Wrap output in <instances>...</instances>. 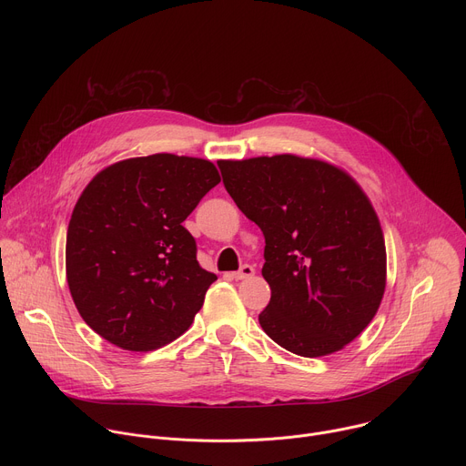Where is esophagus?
<instances>
[{
    "instance_id": "1",
    "label": "esophagus",
    "mask_w": 466,
    "mask_h": 466,
    "mask_svg": "<svg viewBox=\"0 0 466 466\" xmlns=\"http://www.w3.org/2000/svg\"><path fill=\"white\" fill-rule=\"evenodd\" d=\"M254 273H256V271H254V268H252V265L245 263V265H241V268H239V271L232 273V279H236V280H245V279H250V277H252Z\"/></svg>"
}]
</instances>
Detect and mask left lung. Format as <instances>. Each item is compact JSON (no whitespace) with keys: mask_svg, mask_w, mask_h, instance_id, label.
Masks as SVG:
<instances>
[{"mask_svg":"<svg viewBox=\"0 0 466 466\" xmlns=\"http://www.w3.org/2000/svg\"><path fill=\"white\" fill-rule=\"evenodd\" d=\"M218 166L265 238V334L302 358L345 349L374 319L387 279L381 225L361 186L334 164L297 155Z\"/></svg>","mask_w":466,"mask_h":466,"instance_id":"left-lung-1","label":"left lung"}]
</instances>
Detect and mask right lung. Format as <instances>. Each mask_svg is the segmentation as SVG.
Here are the masks:
<instances>
[{
	"mask_svg": "<svg viewBox=\"0 0 466 466\" xmlns=\"http://www.w3.org/2000/svg\"><path fill=\"white\" fill-rule=\"evenodd\" d=\"M221 177L205 158L116 162L83 189L66 236V279L83 320L108 343L157 350L191 326L218 280L182 221Z\"/></svg>",
	"mask_w": 466,
	"mask_h": 466,
	"instance_id": "obj_1",
	"label": "right lung"
}]
</instances>
